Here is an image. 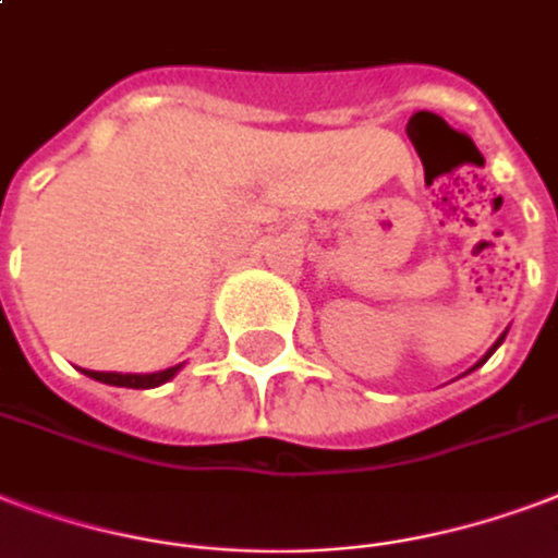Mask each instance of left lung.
Here are the masks:
<instances>
[{"label": "left lung", "mask_w": 558, "mask_h": 558, "mask_svg": "<svg viewBox=\"0 0 558 558\" xmlns=\"http://www.w3.org/2000/svg\"><path fill=\"white\" fill-rule=\"evenodd\" d=\"M506 336V333H504ZM504 336H500V339H497V342H495V345H492V351H488V354L486 356H483V360H480V363L477 365H483V363H486V360H488V356H492V354H495V351H497V348H500V342H504ZM477 365H474V368H477Z\"/></svg>", "instance_id": "left-lung-1"}]
</instances>
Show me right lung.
I'll list each match as a JSON object with an SVG mask.
<instances>
[{
  "mask_svg": "<svg viewBox=\"0 0 558 558\" xmlns=\"http://www.w3.org/2000/svg\"><path fill=\"white\" fill-rule=\"evenodd\" d=\"M181 372V365H172V368H166V372H155V374H119V372H87V377L99 383H108V386H125V389H155L160 383L172 380L175 374Z\"/></svg>",
  "mask_w": 558,
  "mask_h": 558,
  "instance_id": "1",
  "label": "right lung"
}]
</instances>
